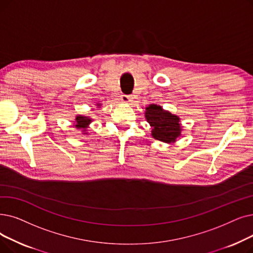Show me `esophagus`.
Segmentation results:
<instances>
[{
    "label": "esophagus",
    "instance_id": "1",
    "mask_svg": "<svg viewBox=\"0 0 253 253\" xmlns=\"http://www.w3.org/2000/svg\"><path fill=\"white\" fill-rule=\"evenodd\" d=\"M121 101H122L123 103L128 104V103L132 101V97L128 96V95H122V96H121Z\"/></svg>",
    "mask_w": 253,
    "mask_h": 253
}]
</instances>
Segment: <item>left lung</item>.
<instances>
[{
    "instance_id": "obj_1",
    "label": "left lung",
    "mask_w": 253,
    "mask_h": 253,
    "mask_svg": "<svg viewBox=\"0 0 253 253\" xmlns=\"http://www.w3.org/2000/svg\"><path fill=\"white\" fill-rule=\"evenodd\" d=\"M145 118L152 127L151 135L166 144H173L181 136L182 124L180 117L163 109L157 104L146 107Z\"/></svg>"
}]
</instances>
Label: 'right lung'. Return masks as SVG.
<instances>
[{
    "mask_svg": "<svg viewBox=\"0 0 253 253\" xmlns=\"http://www.w3.org/2000/svg\"><path fill=\"white\" fill-rule=\"evenodd\" d=\"M97 107L100 108L101 104L100 103H96ZM93 118L91 117H86V116H82V115H78L75 116V119H74V124H73V127L76 128L78 130H81L83 134H87L89 132H86V129L90 127V124L93 122Z\"/></svg>",
    "mask_w": 253,
    "mask_h": 253,
    "instance_id": "1",
    "label": "right lung"
}]
</instances>
